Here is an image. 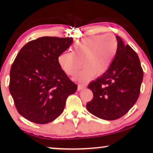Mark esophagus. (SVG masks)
I'll use <instances>...</instances> for the list:
<instances>
[{
  "label": "esophagus",
  "mask_w": 153,
  "mask_h": 153,
  "mask_svg": "<svg viewBox=\"0 0 153 153\" xmlns=\"http://www.w3.org/2000/svg\"><path fill=\"white\" fill-rule=\"evenodd\" d=\"M85 85H78V91H82V90L85 89Z\"/></svg>",
  "instance_id": "34e87169"
}]
</instances>
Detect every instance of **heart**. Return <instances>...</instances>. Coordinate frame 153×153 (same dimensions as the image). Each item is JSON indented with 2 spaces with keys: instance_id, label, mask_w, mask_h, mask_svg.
<instances>
[{
  "instance_id": "b5f03b06",
  "label": "heart",
  "mask_w": 153,
  "mask_h": 153,
  "mask_svg": "<svg viewBox=\"0 0 153 153\" xmlns=\"http://www.w3.org/2000/svg\"><path fill=\"white\" fill-rule=\"evenodd\" d=\"M118 50V40L112 33L103 35H93L76 41L72 52H63L58 56V64L68 75L74 76L80 83L91 81L94 76L105 74L110 68Z\"/></svg>"
}]
</instances>
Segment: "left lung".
<instances>
[{
  "label": "left lung",
  "mask_w": 153,
  "mask_h": 153,
  "mask_svg": "<svg viewBox=\"0 0 153 153\" xmlns=\"http://www.w3.org/2000/svg\"><path fill=\"white\" fill-rule=\"evenodd\" d=\"M118 50L105 74L90 83L93 93L88 102V111L98 118L114 120L126 114L137 101L143 72L139 56L116 36Z\"/></svg>",
  "instance_id": "1"
}]
</instances>
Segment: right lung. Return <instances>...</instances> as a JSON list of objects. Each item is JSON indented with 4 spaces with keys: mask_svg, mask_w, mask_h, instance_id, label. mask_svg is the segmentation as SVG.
<instances>
[{
    "mask_svg": "<svg viewBox=\"0 0 153 153\" xmlns=\"http://www.w3.org/2000/svg\"><path fill=\"white\" fill-rule=\"evenodd\" d=\"M73 42L72 37H42L22 48L11 67L9 90L16 110L37 124L55 120L77 85L58 64V56Z\"/></svg>",
    "mask_w": 153,
    "mask_h": 153,
    "instance_id": "obj_1",
    "label": "right lung"
}]
</instances>
